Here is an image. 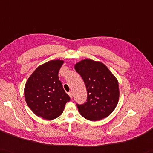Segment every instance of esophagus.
<instances>
[{
	"instance_id": "obj_1",
	"label": "esophagus",
	"mask_w": 153,
	"mask_h": 153,
	"mask_svg": "<svg viewBox=\"0 0 153 153\" xmlns=\"http://www.w3.org/2000/svg\"><path fill=\"white\" fill-rule=\"evenodd\" d=\"M68 94H69V96H70V98H72V91H70V92H69L68 93Z\"/></svg>"
}]
</instances>
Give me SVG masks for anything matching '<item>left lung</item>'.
I'll list each match as a JSON object with an SVG mask.
<instances>
[{
    "label": "left lung",
    "mask_w": 153,
    "mask_h": 153,
    "mask_svg": "<svg viewBox=\"0 0 153 153\" xmlns=\"http://www.w3.org/2000/svg\"><path fill=\"white\" fill-rule=\"evenodd\" d=\"M74 68L82 77L87 91V102L77 104L80 114L91 121L106 118L119 102V83L116 77L104 64L89 59L77 62Z\"/></svg>",
    "instance_id": "left-lung-1"
}]
</instances>
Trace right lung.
Returning <instances> with one entry per match:
<instances>
[{
	"label": "right lung",
	"mask_w": 153,
	"mask_h": 153,
	"mask_svg": "<svg viewBox=\"0 0 153 153\" xmlns=\"http://www.w3.org/2000/svg\"><path fill=\"white\" fill-rule=\"evenodd\" d=\"M63 60H52L39 66L25 85V99L35 115L53 120L62 114L70 98L63 89L58 74Z\"/></svg>",
	"instance_id": "add662e5"
}]
</instances>
